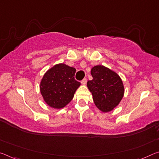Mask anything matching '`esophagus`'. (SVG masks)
Listing matches in <instances>:
<instances>
[{"label":"esophagus","instance_id":"34e87169","mask_svg":"<svg viewBox=\"0 0 159 159\" xmlns=\"http://www.w3.org/2000/svg\"><path fill=\"white\" fill-rule=\"evenodd\" d=\"M86 83H87V79H83V80H82V81H81V84H82V85H86Z\"/></svg>","mask_w":159,"mask_h":159}]
</instances>
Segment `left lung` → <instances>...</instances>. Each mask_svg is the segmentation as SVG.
Wrapping results in <instances>:
<instances>
[{"mask_svg":"<svg viewBox=\"0 0 159 159\" xmlns=\"http://www.w3.org/2000/svg\"><path fill=\"white\" fill-rule=\"evenodd\" d=\"M90 74L93 80L87 82V86L92 93L95 106L102 112L112 111L124 96L122 79L114 70L102 65L93 66Z\"/></svg>","mask_w":159,"mask_h":159,"instance_id":"1","label":"left lung"}]
</instances>
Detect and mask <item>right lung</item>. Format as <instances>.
Returning <instances> with one entry per match:
<instances>
[{"label": "right lung", "mask_w": 159, "mask_h": 159, "mask_svg": "<svg viewBox=\"0 0 159 159\" xmlns=\"http://www.w3.org/2000/svg\"><path fill=\"white\" fill-rule=\"evenodd\" d=\"M75 69L57 64L44 74L39 89L44 102L54 109H61L71 101L80 83L74 79Z\"/></svg>", "instance_id": "1"}]
</instances>
